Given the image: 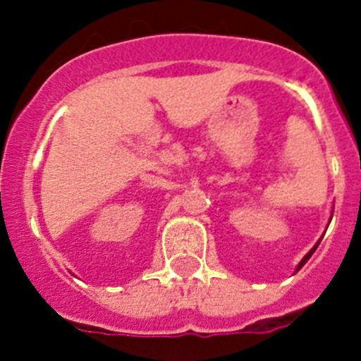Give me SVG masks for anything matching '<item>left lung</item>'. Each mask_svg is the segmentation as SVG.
<instances>
[{"label": "left lung", "instance_id": "8db88e82", "mask_svg": "<svg viewBox=\"0 0 361 361\" xmlns=\"http://www.w3.org/2000/svg\"><path fill=\"white\" fill-rule=\"evenodd\" d=\"M318 244H320V242H318ZM318 244H317V245H314V247H312V250H311V251H309V253H307V255H305V257H304V258H302V262H300V264H298V267H296V271H300V269H302V266H304V264H305V262H307L309 258H311V255H312V253H314V250H317V247H318Z\"/></svg>", "mask_w": 361, "mask_h": 361}]
</instances>
